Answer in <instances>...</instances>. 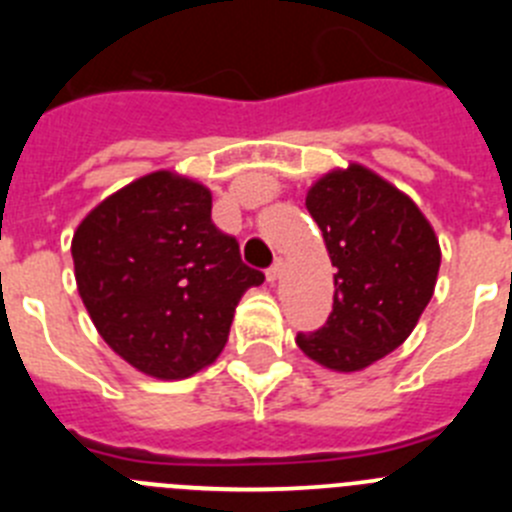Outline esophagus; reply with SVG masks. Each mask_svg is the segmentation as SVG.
Segmentation results:
<instances>
[{
  "label": "esophagus",
  "mask_w": 512,
  "mask_h": 512,
  "mask_svg": "<svg viewBox=\"0 0 512 512\" xmlns=\"http://www.w3.org/2000/svg\"><path fill=\"white\" fill-rule=\"evenodd\" d=\"M282 271H284V261L277 259L274 264L269 266V269H266V279H269V282H277V279L282 277Z\"/></svg>",
  "instance_id": "1"
}]
</instances>
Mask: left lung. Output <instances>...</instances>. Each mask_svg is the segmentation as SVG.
Instances as JSON below:
<instances>
[{"instance_id": "left-lung-1", "label": "left lung", "mask_w": 512, "mask_h": 512, "mask_svg": "<svg viewBox=\"0 0 512 512\" xmlns=\"http://www.w3.org/2000/svg\"><path fill=\"white\" fill-rule=\"evenodd\" d=\"M333 274V312L297 346L333 372H359L413 333L436 287L441 248L408 194L351 164L307 192Z\"/></svg>"}]
</instances>
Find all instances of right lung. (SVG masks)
I'll return each instance as SVG.
<instances>
[{
    "label": "right lung",
    "mask_w": 512,
    "mask_h": 512,
    "mask_svg": "<svg viewBox=\"0 0 512 512\" xmlns=\"http://www.w3.org/2000/svg\"><path fill=\"white\" fill-rule=\"evenodd\" d=\"M210 212V189L153 171L99 202L74 233L76 287L89 318L148 377L184 379L212 364L243 292L264 282Z\"/></svg>",
    "instance_id": "add662e5"
}]
</instances>
